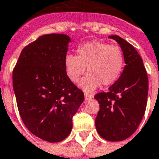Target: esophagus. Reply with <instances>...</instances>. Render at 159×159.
Masks as SVG:
<instances>
[{"mask_svg": "<svg viewBox=\"0 0 159 159\" xmlns=\"http://www.w3.org/2000/svg\"><path fill=\"white\" fill-rule=\"evenodd\" d=\"M92 98H93V95H92V94L84 93V100L85 101L91 100Z\"/></svg>", "mask_w": 159, "mask_h": 159, "instance_id": "esophagus-1", "label": "esophagus"}]
</instances>
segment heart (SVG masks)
I'll use <instances>...</instances> for the list:
<instances>
[{
	"label": "heart",
	"instance_id": "obj_1",
	"mask_svg": "<svg viewBox=\"0 0 159 159\" xmlns=\"http://www.w3.org/2000/svg\"><path fill=\"white\" fill-rule=\"evenodd\" d=\"M125 63L122 51L119 46H110L102 41H89L77 48V55L68 54L64 58L67 77L76 83L85 72L80 87L90 92L100 86L114 84L121 75Z\"/></svg>",
	"mask_w": 159,
	"mask_h": 159
}]
</instances>
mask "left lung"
Wrapping results in <instances>:
<instances>
[{"label": "left lung", "instance_id": "1", "mask_svg": "<svg viewBox=\"0 0 159 159\" xmlns=\"http://www.w3.org/2000/svg\"><path fill=\"white\" fill-rule=\"evenodd\" d=\"M121 47L125 66L108 92L95 96L100 110L95 120L98 134L109 141L125 140L137 129L144 116L148 78L143 61L135 47L118 35H110Z\"/></svg>", "mask_w": 159, "mask_h": 159}]
</instances>
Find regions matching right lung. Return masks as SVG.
Here are the masks:
<instances>
[{
  "mask_svg": "<svg viewBox=\"0 0 159 159\" xmlns=\"http://www.w3.org/2000/svg\"><path fill=\"white\" fill-rule=\"evenodd\" d=\"M69 42L63 34L40 36L23 49L12 72L21 119L32 134L49 142L70 134L72 119L84 101L64 69Z\"/></svg>",
  "mask_w": 159,
  "mask_h": 159,
  "instance_id": "obj_1",
  "label": "right lung"
}]
</instances>
